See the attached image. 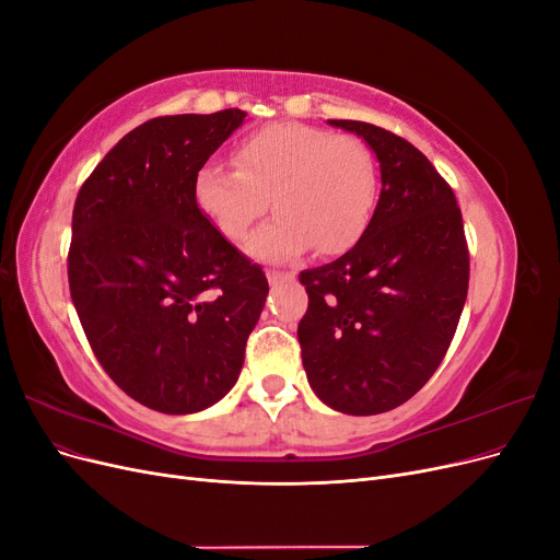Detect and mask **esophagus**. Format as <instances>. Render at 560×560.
Here are the masks:
<instances>
[{
	"label": "esophagus",
	"instance_id": "obj_1",
	"mask_svg": "<svg viewBox=\"0 0 560 560\" xmlns=\"http://www.w3.org/2000/svg\"><path fill=\"white\" fill-rule=\"evenodd\" d=\"M294 273H280V270H268V282L280 284V282H294Z\"/></svg>",
	"mask_w": 560,
	"mask_h": 560
}]
</instances>
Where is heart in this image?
<instances>
[{
    "instance_id": "1",
    "label": "heart",
    "mask_w": 560,
    "mask_h": 560,
    "mask_svg": "<svg viewBox=\"0 0 560 560\" xmlns=\"http://www.w3.org/2000/svg\"><path fill=\"white\" fill-rule=\"evenodd\" d=\"M231 161L235 171L217 163L198 167L194 202L224 238L238 243L266 214L270 198L278 217L247 241V254L259 261H290L313 245L341 254L374 217L376 163L354 138L278 121L243 138Z\"/></svg>"
}]
</instances>
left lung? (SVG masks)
Masks as SVG:
<instances>
[{
	"label": "left lung",
	"mask_w": 560,
	"mask_h": 560,
	"mask_svg": "<svg viewBox=\"0 0 560 560\" xmlns=\"http://www.w3.org/2000/svg\"><path fill=\"white\" fill-rule=\"evenodd\" d=\"M381 163V198L343 257L299 276V322L313 393L348 416H376L411 399L442 364L460 319L469 252L453 189L425 154L364 121L329 118Z\"/></svg>",
	"instance_id": "left-lung-1"
}]
</instances>
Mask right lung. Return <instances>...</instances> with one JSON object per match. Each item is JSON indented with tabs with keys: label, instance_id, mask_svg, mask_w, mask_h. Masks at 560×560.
I'll return each instance as SVG.
<instances>
[{
	"label": "right lung",
	"instance_id": "1",
	"mask_svg": "<svg viewBox=\"0 0 560 560\" xmlns=\"http://www.w3.org/2000/svg\"><path fill=\"white\" fill-rule=\"evenodd\" d=\"M245 112L159 116L130 130L83 182L67 278L97 362L128 397L184 416L241 376L268 282L194 202L200 165Z\"/></svg>",
	"mask_w": 560,
	"mask_h": 560
}]
</instances>
